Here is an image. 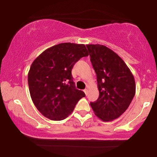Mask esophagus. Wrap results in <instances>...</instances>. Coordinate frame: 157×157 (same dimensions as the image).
I'll return each instance as SVG.
<instances>
[{
  "instance_id": "esophagus-1",
  "label": "esophagus",
  "mask_w": 157,
  "mask_h": 157,
  "mask_svg": "<svg viewBox=\"0 0 157 157\" xmlns=\"http://www.w3.org/2000/svg\"><path fill=\"white\" fill-rule=\"evenodd\" d=\"M84 92H85L86 95H87V93H88V90H87V89H85V90H84Z\"/></svg>"
}]
</instances>
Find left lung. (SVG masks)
<instances>
[{
    "mask_svg": "<svg viewBox=\"0 0 157 157\" xmlns=\"http://www.w3.org/2000/svg\"><path fill=\"white\" fill-rule=\"evenodd\" d=\"M96 72L100 95L90 105L104 122L118 118L124 112L135 94L133 75L123 59L102 45H87Z\"/></svg>",
    "mask_w": 157,
    "mask_h": 157,
    "instance_id": "obj_1",
    "label": "left lung"
}]
</instances>
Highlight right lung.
Masks as SVG:
<instances>
[{
  "mask_svg": "<svg viewBox=\"0 0 157 157\" xmlns=\"http://www.w3.org/2000/svg\"><path fill=\"white\" fill-rule=\"evenodd\" d=\"M89 56L85 45L60 43L45 50L33 61L28 75L30 97L38 111L51 120L67 117L85 97L76 89L71 71L75 64Z\"/></svg>",
  "mask_w": 157,
  "mask_h": 157,
  "instance_id": "add662e5",
  "label": "right lung"
}]
</instances>
